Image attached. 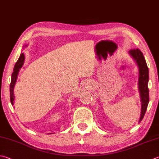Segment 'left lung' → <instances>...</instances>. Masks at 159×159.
Returning a JSON list of instances; mask_svg holds the SVG:
<instances>
[{
    "label": "left lung",
    "instance_id": "obj_1",
    "mask_svg": "<svg viewBox=\"0 0 159 159\" xmlns=\"http://www.w3.org/2000/svg\"><path fill=\"white\" fill-rule=\"evenodd\" d=\"M129 53L133 57L137 62V64L139 68V86L140 93V98L142 102V110L140 115V120L141 121L144 118L147 108L148 106L149 101V89H148V81H149V70L148 65L145 61L144 56L142 52L139 49H131Z\"/></svg>",
    "mask_w": 159,
    "mask_h": 159
}]
</instances>
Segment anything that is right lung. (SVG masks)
<instances>
[{"label": "right lung", "instance_id": "obj_1", "mask_svg": "<svg viewBox=\"0 0 159 159\" xmlns=\"http://www.w3.org/2000/svg\"><path fill=\"white\" fill-rule=\"evenodd\" d=\"M24 59H25V56H24V54L21 53L19 57V59L16 61V64L14 66V72L11 74V83H10V100H11V103L13 105L14 104V87L15 85V83H16V81L17 79V76H18V73H19V69L22 67V66L24 62ZM52 134V133H51Z\"/></svg>", "mask_w": 159, "mask_h": 159}]
</instances>
